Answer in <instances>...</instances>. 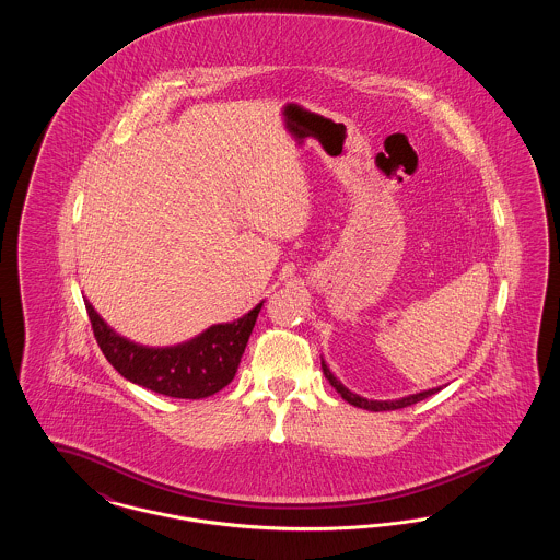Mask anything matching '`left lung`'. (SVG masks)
Wrapping results in <instances>:
<instances>
[{"label": "left lung", "mask_w": 560, "mask_h": 560, "mask_svg": "<svg viewBox=\"0 0 560 560\" xmlns=\"http://www.w3.org/2000/svg\"><path fill=\"white\" fill-rule=\"evenodd\" d=\"M320 368H323V373H325V377L329 380V384L338 390V395H342V399L348 400L350 405H354V407H361V409H368V411H390V409H400V407H407V405H413V402H418V400L428 399V397H432L434 393H439L441 390V386H436V388H428V390H422V393H416V395H407V397H400V399H388V400H373L365 399V397H361V395H357V393H352V390H348L347 386L331 373V370L327 368V363L323 361V357H320Z\"/></svg>", "instance_id": "8db88e82"}]
</instances>
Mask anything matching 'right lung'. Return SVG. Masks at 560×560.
<instances>
[{"instance_id":"add662e5","label":"right lung","mask_w":560,"mask_h":560,"mask_svg":"<svg viewBox=\"0 0 560 560\" xmlns=\"http://www.w3.org/2000/svg\"><path fill=\"white\" fill-rule=\"evenodd\" d=\"M85 302L96 342L108 363L132 384L174 399H206L233 382L241 357L265 304L231 323H215L187 342L147 347L117 334Z\"/></svg>"}]
</instances>
